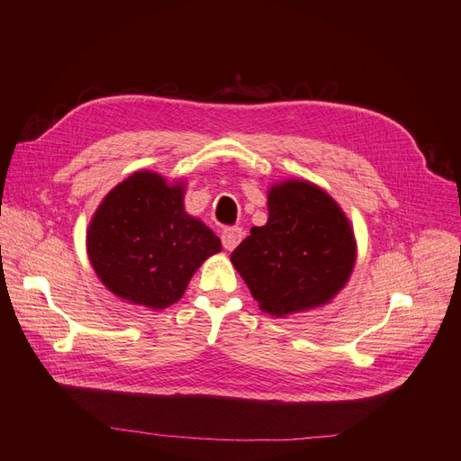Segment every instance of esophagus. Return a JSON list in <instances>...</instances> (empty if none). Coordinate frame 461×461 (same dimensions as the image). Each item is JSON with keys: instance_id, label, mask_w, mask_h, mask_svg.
<instances>
[{"instance_id": "obj_1", "label": "esophagus", "mask_w": 461, "mask_h": 461, "mask_svg": "<svg viewBox=\"0 0 461 461\" xmlns=\"http://www.w3.org/2000/svg\"><path fill=\"white\" fill-rule=\"evenodd\" d=\"M242 229L240 227H225L221 232V240H222V246H225L227 249H234L236 246L240 244L242 240Z\"/></svg>"}]
</instances>
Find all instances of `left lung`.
Returning <instances> with one entry per match:
<instances>
[{"instance_id": "8db88e82", "label": "left lung", "mask_w": 461, "mask_h": 461, "mask_svg": "<svg viewBox=\"0 0 461 461\" xmlns=\"http://www.w3.org/2000/svg\"><path fill=\"white\" fill-rule=\"evenodd\" d=\"M269 219L249 230L230 261L259 308L283 317L323 305L346 285L356 242L346 215L327 192L288 180L269 190Z\"/></svg>"}]
</instances>
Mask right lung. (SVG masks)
I'll use <instances>...</instances> for the list:
<instances>
[{
	"label": "right lung",
	"instance_id": "add662e5",
	"mask_svg": "<svg viewBox=\"0 0 461 461\" xmlns=\"http://www.w3.org/2000/svg\"><path fill=\"white\" fill-rule=\"evenodd\" d=\"M183 190L156 173H134L97 207L88 256L113 294L163 310L183 298L200 265L221 252L217 236L186 215Z\"/></svg>",
	"mask_w": 461,
	"mask_h": 461
}]
</instances>
